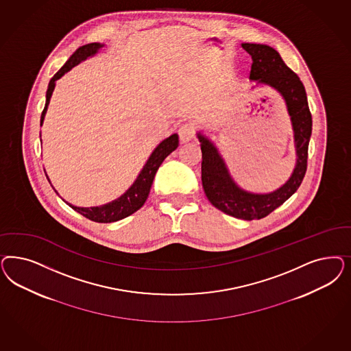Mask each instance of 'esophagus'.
I'll return each instance as SVG.
<instances>
[{"label":"esophagus","instance_id":"1","mask_svg":"<svg viewBox=\"0 0 351 351\" xmlns=\"http://www.w3.org/2000/svg\"><path fill=\"white\" fill-rule=\"evenodd\" d=\"M193 134H195V130H193L191 125H182L180 130H178V136H180V141H181L182 145L189 143L193 139Z\"/></svg>","mask_w":351,"mask_h":351}]
</instances>
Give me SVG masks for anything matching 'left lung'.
<instances>
[{
    "label": "left lung",
    "mask_w": 351,
    "mask_h": 351,
    "mask_svg": "<svg viewBox=\"0 0 351 351\" xmlns=\"http://www.w3.org/2000/svg\"><path fill=\"white\" fill-rule=\"evenodd\" d=\"M252 57L249 80L258 86H269L280 94L285 102L293 130L295 165L291 177L271 193H252L239 186L227 168L215 142L197 132L202 146V182L204 193L210 204L221 212L240 219H261L288 200L300 187L307 167V148L311 136L313 120L308 110L305 86L300 77L284 63L280 54L271 46L241 44Z\"/></svg>",
    "instance_id": "8db88e82"
}]
</instances>
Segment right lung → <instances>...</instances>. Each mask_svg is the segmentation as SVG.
I'll return each mask as SVG.
<instances>
[{
    "instance_id": "1",
    "label": "right lung",
    "mask_w": 351,
    "mask_h": 351,
    "mask_svg": "<svg viewBox=\"0 0 351 351\" xmlns=\"http://www.w3.org/2000/svg\"><path fill=\"white\" fill-rule=\"evenodd\" d=\"M102 47H104V44H101V43H91L88 45L81 46L71 56V58L64 63V66L58 71L57 73L54 75V77L50 80L47 91H46L45 108L41 113V126H43V123L45 120L46 111H47V107H49V103H50V98L53 95V91L56 89L57 80L60 79L62 76H64L68 71H71L72 68L80 64L81 62H84L85 59L94 57ZM178 143H180L178 134H176V133L168 136L167 139L161 141L156 148L152 151V154L149 155V158H147V161L143 165L142 170L139 171V174L136 176V181L133 182V184L120 197L114 199L112 202L103 204L99 206H89V208L76 206V205H72V204L67 203V202L66 203L80 215L89 218L90 221H94V222H99V223L116 222V221H120L128 215H133L139 208H142L143 204L146 203L148 193L151 190V186H152V182H154L158 167L162 164V161L168 158L176 148L178 147ZM46 178L49 180L47 174H46ZM49 182H50V180H49ZM51 187H53V184H51ZM54 191L57 193L56 189H54Z\"/></svg>"
}]
</instances>
